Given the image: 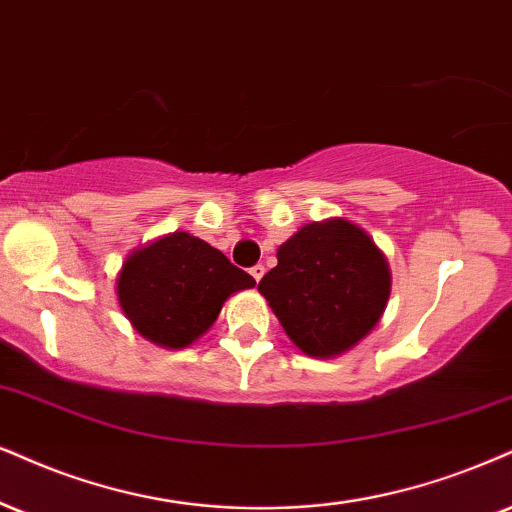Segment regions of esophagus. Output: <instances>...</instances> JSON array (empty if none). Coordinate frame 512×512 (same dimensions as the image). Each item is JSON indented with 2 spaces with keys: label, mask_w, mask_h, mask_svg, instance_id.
<instances>
[{
  "label": "esophagus",
  "mask_w": 512,
  "mask_h": 512,
  "mask_svg": "<svg viewBox=\"0 0 512 512\" xmlns=\"http://www.w3.org/2000/svg\"><path fill=\"white\" fill-rule=\"evenodd\" d=\"M249 273H251V275H254V280L258 282V280H261V277H263V275H266V268H263V266H261V263H256V266H254V268H251V270H249Z\"/></svg>",
  "instance_id": "1"
}]
</instances>
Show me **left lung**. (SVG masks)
Returning <instances> with one entry per match:
<instances>
[{
    "instance_id": "left-lung-1",
    "label": "left lung",
    "mask_w": 512,
    "mask_h": 512,
    "mask_svg": "<svg viewBox=\"0 0 512 512\" xmlns=\"http://www.w3.org/2000/svg\"><path fill=\"white\" fill-rule=\"evenodd\" d=\"M389 289L384 254L361 227L342 218L301 227L258 282L287 337L318 358L361 342L380 323Z\"/></svg>"
}]
</instances>
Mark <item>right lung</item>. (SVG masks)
I'll return each instance as SVG.
<instances>
[{
  "instance_id": "right-lung-1",
  "label": "right lung",
  "mask_w": 512,
  "mask_h": 512,
  "mask_svg": "<svg viewBox=\"0 0 512 512\" xmlns=\"http://www.w3.org/2000/svg\"><path fill=\"white\" fill-rule=\"evenodd\" d=\"M254 285L204 239L173 232L123 263L118 301L142 337L182 349L216 323L227 296Z\"/></svg>"
}]
</instances>
